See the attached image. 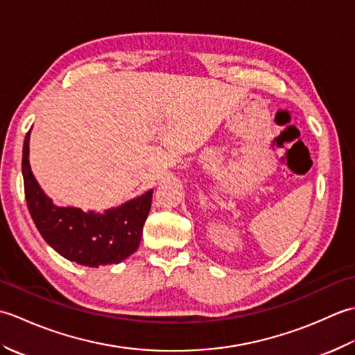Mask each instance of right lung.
Here are the masks:
<instances>
[{
    "label": "right lung",
    "instance_id": "obj_1",
    "mask_svg": "<svg viewBox=\"0 0 355 355\" xmlns=\"http://www.w3.org/2000/svg\"><path fill=\"white\" fill-rule=\"evenodd\" d=\"M30 131L22 148V177L28 212L50 247L80 266L119 263L139 248L143 225L150 210L153 189L105 214L76 207H58L42 192L28 163Z\"/></svg>",
    "mask_w": 355,
    "mask_h": 355
}]
</instances>
